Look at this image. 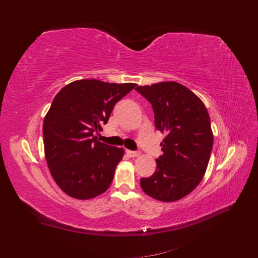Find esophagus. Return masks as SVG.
Masks as SVG:
<instances>
[{
    "label": "esophagus",
    "instance_id": "esophagus-1",
    "mask_svg": "<svg viewBox=\"0 0 258 258\" xmlns=\"http://www.w3.org/2000/svg\"><path fill=\"white\" fill-rule=\"evenodd\" d=\"M127 154L129 157H138V156H140V152H134V151H127Z\"/></svg>",
    "mask_w": 258,
    "mask_h": 258
}]
</instances>
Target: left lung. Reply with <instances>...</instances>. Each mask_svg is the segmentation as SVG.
<instances>
[{
	"label": "left lung",
	"instance_id": "obj_1",
	"mask_svg": "<svg viewBox=\"0 0 258 258\" xmlns=\"http://www.w3.org/2000/svg\"><path fill=\"white\" fill-rule=\"evenodd\" d=\"M138 92L152 103L155 126L166 134L155 173L141 178L148 196L172 202L190 194L201 182L213 147L210 116L201 99L176 82L139 86Z\"/></svg>",
	"mask_w": 258,
	"mask_h": 258
}]
</instances>
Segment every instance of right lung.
Wrapping results in <instances>:
<instances>
[{
    "instance_id": "right-lung-1",
    "label": "right lung",
    "mask_w": 258,
    "mask_h": 258,
    "mask_svg": "<svg viewBox=\"0 0 258 258\" xmlns=\"http://www.w3.org/2000/svg\"><path fill=\"white\" fill-rule=\"evenodd\" d=\"M136 86L81 80L53 98L43 123L45 158L54 182L70 197L92 199L110 187L124 151L100 142L95 134Z\"/></svg>"
}]
</instances>
